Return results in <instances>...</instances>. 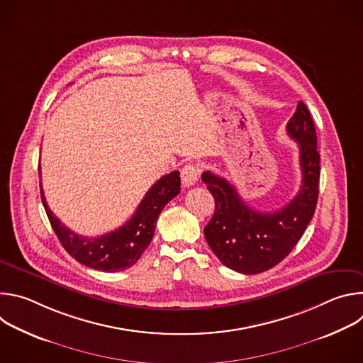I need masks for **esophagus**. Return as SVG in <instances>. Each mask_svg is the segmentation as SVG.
<instances>
[{
  "instance_id": "34e87169",
  "label": "esophagus",
  "mask_w": 363,
  "mask_h": 363,
  "mask_svg": "<svg viewBox=\"0 0 363 363\" xmlns=\"http://www.w3.org/2000/svg\"><path fill=\"white\" fill-rule=\"evenodd\" d=\"M199 175V169L196 165H186L182 171H181V179H182V185L184 186H192Z\"/></svg>"
}]
</instances>
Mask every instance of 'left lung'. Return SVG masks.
<instances>
[{
  "label": "left lung",
  "mask_w": 363,
  "mask_h": 363,
  "mask_svg": "<svg viewBox=\"0 0 363 363\" xmlns=\"http://www.w3.org/2000/svg\"><path fill=\"white\" fill-rule=\"evenodd\" d=\"M286 130L298 145L301 186L283 208L273 213L252 210L225 178L210 171L202 174V182L216 199V211L203 235L220 262L234 272L258 274L277 266L313 218L319 196L320 155L315 123L303 101H298Z\"/></svg>",
  "instance_id": "left-lung-1"
}]
</instances>
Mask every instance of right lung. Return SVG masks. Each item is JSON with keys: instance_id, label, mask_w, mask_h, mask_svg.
I'll return each mask as SVG.
<instances>
[{"instance_id": "right-lung-1", "label": "right lung", "mask_w": 363, "mask_h": 363, "mask_svg": "<svg viewBox=\"0 0 363 363\" xmlns=\"http://www.w3.org/2000/svg\"><path fill=\"white\" fill-rule=\"evenodd\" d=\"M41 178V169L38 167ZM181 191L179 172L174 171L155 182L146 192L133 217L122 227L100 237H83L69 230L51 213L45 202L41 182L40 192L48 221L65 250L80 264L99 272H122L133 266L149 242L152 241L155 225L164 206Z\"/></svg>"}]
</instances>
